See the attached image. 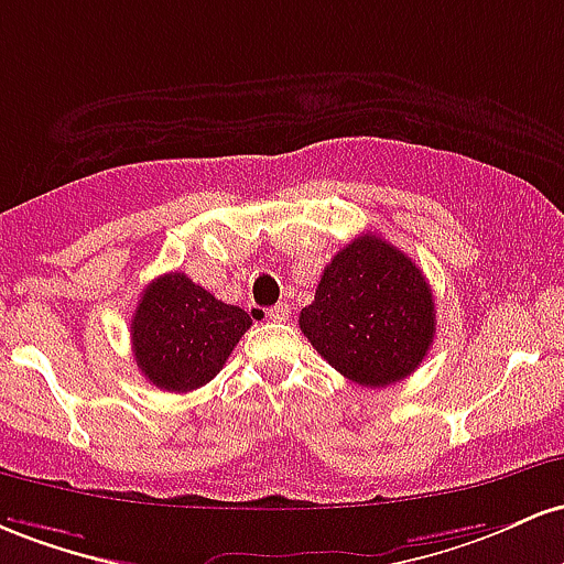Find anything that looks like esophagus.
<instances>
[{"instance_id": "esophagus-1", "label": "esophagus", "mask_w": 564, "mask_h": 564, "mask_svg": "<svg viewBox=\"0 0 564 564\" xmlns=\"http://www.w3.org/2000/svg\"><path fill=\"white\" fill-rule=\"evenodd\" d=\"M265 316H269L271 322H284L290 316V306L288 303H276L274 308H269V312H265Z\"/></svg>"}]
</instances>
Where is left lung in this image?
I'll return each instance as SVG.
<instances>
[{
    "mask_svg": "<svg viewBox=\"0 0 564 564\" xmlns=\"http://www.w3.org/2000/svg\"><path fill=\"white\" fill-rule=\"evenodd\" d=\"M299 325L340 376L381 389L423 362L436 333L423 271L378 234H359L322 271Z\"/></svg>",
    "mask_w": 564,
    "mask_h": 564,
    "instance_id": "left-lung-1",
    "label": "left lung"
}]
</instances>
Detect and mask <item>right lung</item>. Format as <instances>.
<instances>
[{"instance_id": "add662e5", "label": "right lung", "mask_w": 564, "mask_h": 564, "mask_svg": "<svg viewBox=\"0 0 564 564\" xmlns=\"http://www.w3.org/2000/svg\"><path fill=\"white\" fill-rule=\"evenodd\" d=\"M250 325L245 308L218 301L186 274L170 271L145 284L138 301L130 325L132 357L156 389L186 394L224 370Z\"/></svg>"}]
</instances>
